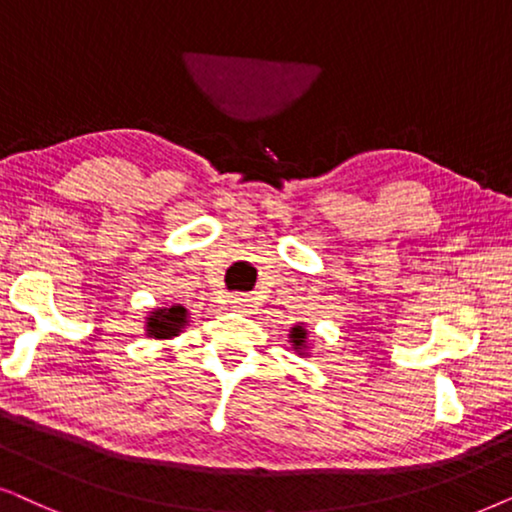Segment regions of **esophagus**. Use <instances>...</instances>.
I'll return each mask as SVG.
<instances>
[{"label": "esophagus", "mask_w": 512, "mask_h": 512, "mask_svg": "<svg viewBox=\"0 0 512 512\" xmlns=\"http://www.w3.org/2000/svg\"><path fill=\"white\" fill-rule=\"evenodd\" d=\"M229 302H231V306H234V309H248V306H252L250 304L252 299L248 295H231Z\"/></svg>", "instance_id": "obj_1"}]
</instances>
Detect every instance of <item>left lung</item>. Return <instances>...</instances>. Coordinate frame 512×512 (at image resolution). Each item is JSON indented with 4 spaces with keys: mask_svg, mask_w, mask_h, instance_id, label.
Instances as JSON below:
<instances>
[{
    "mask_svg": "<svg viewBox=\"0 0 512 512\" xmlns=\"http://www.w3.org/2000/svg\"><path fill=\"white\" fill-rule=\"evenodd\" d=\"M306 337H309V335H306L304 325H295L290 330V344H292V349L299 353V356H304L306 349H309V339H306Z\"/></svg>",
    "mask_w": 512,
    "mask_h": 512,
    "instance_id": "1",
    "label": "left lung"
}]
</instances>
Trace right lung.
I'll return each instance as SVG.
<instances>
[{"mask_svg":"<svg viewBox=\"0 0 512 512\" xmlns=\"http://www.w3.org/2000/svg\"><path fill=\"white\" fill-rule=\"evenodd\" d=\"M185 325H187V309L182 304L166 306V309H154L147 318V337L170 339L180 335Z\"/></svg>","mask_w":512,"mask_h":512,"instance_id":"obj_1","label":"right lung"}]
</instances>
